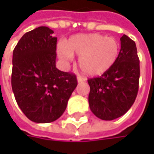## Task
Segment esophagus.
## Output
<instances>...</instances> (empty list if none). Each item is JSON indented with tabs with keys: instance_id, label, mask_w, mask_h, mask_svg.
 Returning <instances> with one entry per match:
<instances>
[{
	"instance_id": "1",
	"label": "esophagus",
	"mask_w": 154,
	"mask_h": 154,
	"mask_svg": "<svg viewBox=\"0 0 154 154\" xmlns=\"http://www.w3.org/2000/svg\"><path fill=\"white\" fill-rule=\"evenodd\" d=\"M77 80H78V82H83V81H85V80H86V79H85V78H83V77H81V76H78Z\"/></svg>"
}]
</instances>
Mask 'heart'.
I'll use <instances>...</instances> for the list:
<instances>
[{"instance_id":"obj_1","label":"heart","mask_w":154,"mask_h":154,"mask_svg":"<svg viewBox=\"0 0 154 154\" xmlns=\"http://www.w3.org/2000/svg\"><path fill=\"white\" fill-rule=\"evenodd\" d=\"M58 55L62 60H70L78 55V64L83 73L90 76L104 74L116 62L120 45L114 38L98 33L72 36L64 45H59Z\"/></svg>"}]
</instances>
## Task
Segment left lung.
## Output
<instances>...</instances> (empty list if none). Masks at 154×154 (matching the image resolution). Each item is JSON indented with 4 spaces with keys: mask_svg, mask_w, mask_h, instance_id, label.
I'll list each match as a JSON object with an SVG mask.
<instances>
[{
    "mask_svg": "<svg viewBox=\"0 0 154 154\" xmlns=\"http://www.w3.org/2000/svg\"><path fill=\"white\" fill-rule=\"evenodd\" d=\"M116 63L101 76L88 79L89 106L97 117L111 121L124 115L134 103L140 79V61L135 43L128 36L121 38Z\"/></svg>",
    "mask_w": 154,
    "mask_h": 154,
    "instance_id": "left-lung-1",
    "label": "left lung"
}]
</instances>
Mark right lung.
Segmentation results:
<instances>
[{"mask_svg":"<svg viewBox=\"0 0 154 154\" xmlns=\"http://www.w3.org/2000/svg\"><path fill=\"white\" fill-rule=\"evenodd\" d=\"M49 27L23 35L13 53L12 89L28 119L38 123L56 121L65 111L77 86L74 74L56 68L57 38Z\"/></svg>","mask_w":154,"mask_h":154,"instance_id":"1","label":"right lung"}]
</instances>
